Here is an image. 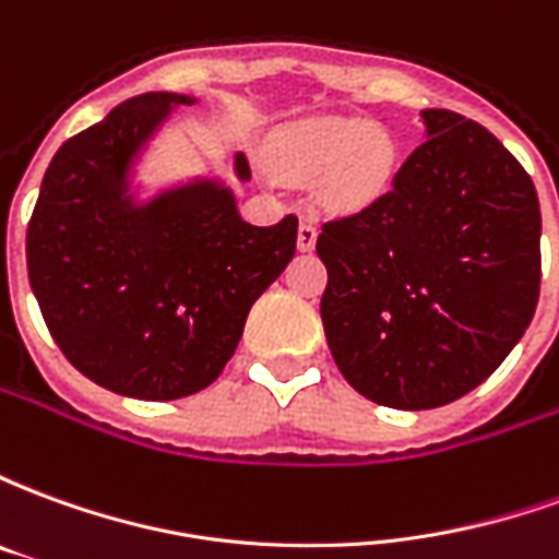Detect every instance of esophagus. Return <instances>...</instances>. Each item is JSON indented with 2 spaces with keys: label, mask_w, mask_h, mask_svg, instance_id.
I'll list each match as a JSON object with an SVG mask.
<instances>
[{
  "label": "esophagus",
  "mask_w": 559,
  "mask_h": 559,
  "mask_svg": "<svg viewBox=\"0 0 559 559\" xmlns=\"http://www.w3.org/2000/svg\"><path fill=\"white\" fill-rule=\"evenodd\" d=\"M296 245L299 251H311L317 245V224L311 218L299 221V236H296Z\"/></svg>",
  "instance_id": "1"
}]
</instances>
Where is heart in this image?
Returning a JSON list of instances; mask_svg holds the SVG:
<instances>
[{"label":"heart","instance_id":"b5f03b06","mask_svg":"<svg viewBox=\"0 0 559 559\" xmlns=\"http://www.w3.org/2000/svg\"><path fill=\"white\" fill-rule=\"evenodd\" d=\"M272 164L296 182L323 176V197L332 206L350 209L386 191L399 167V146L365 119H311L281 131Z\"/></svg>","mask_w":559,"mask_h":559}]
</instances>
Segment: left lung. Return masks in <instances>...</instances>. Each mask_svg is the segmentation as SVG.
I'll return each instance as SVG.
<instances>
[{
  "label": "left lung",
  "mask_w": 559,
  "mask_h": 559,
  "mask_svg": "<svg viewBox=\"0 0 559 559\" xmlns=\"http://www.w3.org/2000/svg\"><path fill=\"white\" fill-rule=\"evenodd\" d=\"M386 194L323 221L329 350L359 395L431 411L500 368L539 302V197L479 122L421 110Z\"/></svg>",
  "instance_id": "1"
}]
</instances>
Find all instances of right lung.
Returning a JSON list of instances; mask_svg holds the SVG:
<instances>
[{
	"label": "right lung",
	"mask_w": 559,
	"mask_h": 559,
	"mask_svg": "<svg viewBox=\"0 0 559 559\" xmlns=\"http://www.w3.org/2000/svg\"><path fill=\"white\" fill-rule=\"evenodd\" d=\"M185 95L146 92L59 146L26 230V269L44 323L92 383L143 401L215 383L251 305L296 254V215L239 218L215 182L134 206L126 173ZM239 179L248 160L236 155Z\"/></svg>",
	"instance_id": "right-lung-1"
}]
</instances>
